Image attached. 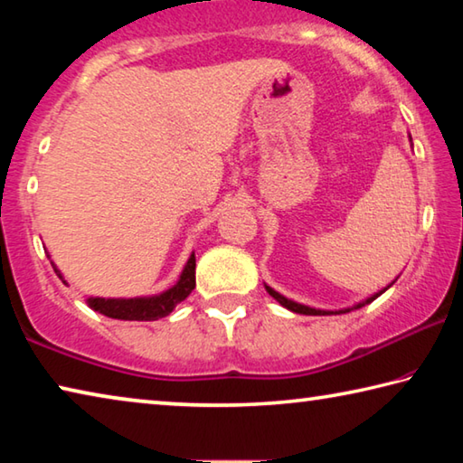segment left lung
I'll use <instances>...</instances> for the list:
<instances>
[{"label": "left lung", "instance_id": "obj_1", "mask_svg": "<svg viewBox=\"0 0 463 463\" xmlns=\"http://www.w3.org/2000/svg\"><path fill=\"white\" fill-rule=\"evenodd\" d=\"M394 281H396V279H394ZM394 281H392V284H394ZM392 284H390V286H392ZM390 286H386V288H383V289H380V292H375V294H373V296H370V298H365L364 302H357L355 307H351V308H341V310H320V308H310V307H307V304H298V302H294V300H289V298L281 296L279 292H276V289L269 288L268 284H265V289H268V294L273 298V300H278V302L281 304V307L288 308V310H292V312H296V315L325 317V315H345V312H351V310H357V308H362V307H365V304L373 302L375 298H378V296H382L383 292H386V289H388Z\"/></svg>", "mask_w": 463, "mask_h": 463}]
</instances>
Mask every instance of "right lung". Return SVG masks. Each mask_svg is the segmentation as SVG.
Listing matches in <instances>:
<instances>
[{
  "label": "right lung",
  "mask_w": 463,
  "mask_h": 463,
  "mask_svg": "<svg viewBox=\"0 0 463 463\" xmlns=\"http://www.w3.org/2000/svg\"><path fill=\"white\" fill-rule=\"evenodd\" d=\"M52 263V261H51ZM52 269L62 279V273L52 263ZM195 288V255L192 253L187 260L182 276L175 286L155 296L140 298H88V307L108 318L118 320H159L167 317L179 302H184Z\"/></svg>",
  "instance_id": "add662e5"
}]
</instances>
